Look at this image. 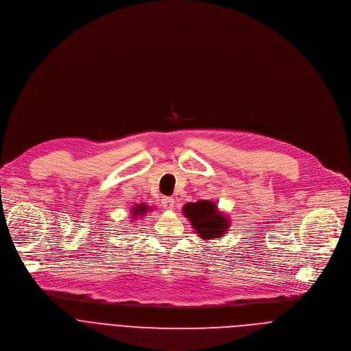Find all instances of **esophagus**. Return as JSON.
<instances>
[{"label": "esophagus", "instance_id": "obj_1", "mask_svg": "<svg viewBox=\"0 0 351 351\" xmlns=\"http://www.w3.org/2000/svg\"><path fill=\"white\" fill-rule=\"evenodd\" d=\"M162 207L165 210H173L175 208V199L172 197H164L162 198Z\"/></svg>", "mask_w": 351, "mask_h": 351}]
</instances>
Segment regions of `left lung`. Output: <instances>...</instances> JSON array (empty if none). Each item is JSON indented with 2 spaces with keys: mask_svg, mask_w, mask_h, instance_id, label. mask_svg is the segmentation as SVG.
<instances>
[{
  "mask_svg": "<svg viewBox=\"0 0 351 351\" xmlns=\"http://www.w3.org/2000/svg\"><path fill=\"white\" fill-rule=\"evenodd\" d=\"M183 215L189 218L191 226L204 240L223 237L229 229V218L221 213L215 203L210 199H199L197 203H187L183 207Z\"/></svg>",
  "mask_w": 351,
  "mask_h": 351,
  "instance_id": "obj_1",
  "label": "left lung"
}]
</instances>
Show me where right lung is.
Here are the masks:
<instances>
[{
    "label": "right lung",
    "instance_id": "obj_1",
    "mask_svg": "<svg viewBox=\"0 0 351 351\" xmlns=\"http://www.w3.org/2000/svg\"><path fill=\"white\" fill-rule=\"evenodd\" d=\"M147 211H148V206H145V204L134 206V207L132 208V217H133V218H137V217H140V215H144Z\"/></svg>",
    "mask_w": 351,
    "mask_h": 351
}]
</instances>
